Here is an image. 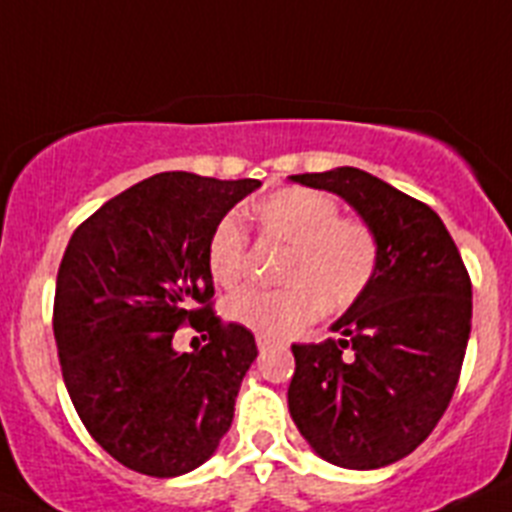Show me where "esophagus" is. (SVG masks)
<instances>
[{
    "label": "esophagus",
    "instance_id": "obj_1",
    "mask_svg": "<svg viewBox=\"0 0 512 512\" xmlns=\"http://www.w3.org/2000/svg\"><path fill=\"white\" fill-rule=\"evenodd\" d=\"M271 343H274V341H271L269 336H264V333H259V336H256V346H259L261 351H266V348H269Z\"/></svg>",
    "mask_w": 512,
    "mask_h": 512
}]
</instances>
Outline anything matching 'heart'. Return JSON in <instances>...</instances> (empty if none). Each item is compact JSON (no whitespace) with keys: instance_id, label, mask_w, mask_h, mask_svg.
<instances>
[{"instance_id":"1","label":"heart","mask_w":512,"mask_h":512,"mask_svg":"<svg viewBox=\"0 0 512 512\" xmlns=\"http://www.w3.org/2000/svg\"><path fill=\"white\" fill-rule=\"evenodd\" d=\"M264 241L282 243L279 289H243L228 302L235 323L264 336H284L310 323L323 307L346 312L377 279L382 246L374 228L359 217H341L336 197L307 187H282L248 207ZM248 261V235L241 220L223 217L212 228L205 264L212 282L233 287Z\"/></svg>"}]
</instances>
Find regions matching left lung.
I'll return each mask as SVG.
<instances>
[{"mask_svg":"<svg viewBox=\"0 0 512 512\" xmlns=\"http://www.w3.org/2000/svg\"><path fill=\"white\" fill-rule=\"evenodd\" d=\"M338 194L382 246L369 292L333 323L338 341L295 343L289 415L320 459L379 469L431 436L454 397L472 330V282L441 217L354 166L289 176Z\"/></svg>","mask_w":512,"mask_h":512,"instance_id":"obj_1","label":"left lung"}]
</instances>
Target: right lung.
<instances>
[{
	"label": "right lung",
	"mask_w": 512,
	"mask_h": 512,
	"mask_svg": "<svg viewBox=\"0 0 512 512\" xmlns=\"http://www.w3.org/2000/svg\"><path fill=\"white\" fill-rule=\"evenodd\" d=\"M259 179L164 171L104 202L71 235L56 279L53 333L81 423L112 459L148 477L205 464L233 423L256 359L253 333L212 312L205 248ZM205 332L179 355V324Z\"/></svg>",
	"instance_id": "obj_1"
}]
</instances>
